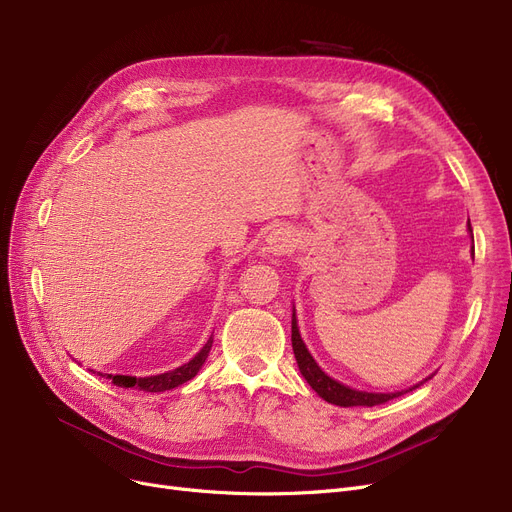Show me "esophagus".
Returning <instances> with one entry per match:
<instances>
[{"label":"esophagus","mask_w":512,"mask_h":512,"mask_svg":"<svg viewBox=\"0 0 512 512\" xmlns=\"http://www.w3.org/2000/svg\"><path fill=\"white\" fill-rule=\"evenodd\" d=\"M265 251L270 255H286L292 251V236L286 228H274L265 238Z\"/></svg>","instance_id":"34e87169"}]
</instances>
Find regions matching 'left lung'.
Here are the masks:
<instances>
[{"mask_svg":"<svg viewBox=\"0 0 512 512\" xmlns=\"http://www.w3.org/2000/svg\"><path fill=\"white\" fill-rule=\"evenodd\" d=\"M469 232L473 236V228L469 222ZM292 351L294 357H297L299 369L303 373V378L307 380V384L321 396L324 400L332 402V405L338 407H375V405H384V402L400 396L402 392H394V394H373V392H359V390H351L342 384H338L336 380H332L330 375H326L317 367V363L313 361V357L309 355L307 346L299 334L297 328V317L292 313ZM417 388V386H415ZM413 390V388H411Z\"/></svg>","mask_w":512,"mask_h":512,"instance_id":"8db88e82","label":"left lung"}]
</instances>
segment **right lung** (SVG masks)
<instances>
[{"label": "right lung", "instance_id": "right-lung-1", "mask_svg": "<svg viewBox=\"0 0 512 512\" xmlns=\"http://www.w3.org/2000/svg\"><path fill=\"white\" fill-rule=\"evenodd\" d=\"M211 342L213 338L207 340V344L201 348V351L180 367H176L174 371H168V373H159V375H151V378H132V375H112V373H101L103 378L112 380L114 386H120V388H139L143 392H164V390H172L188 380H193L197 371L201 369V365L205 363L209 351H211Z\"/></svg>", "mask_w": 512, "mask_h": 512}]
</instances>
